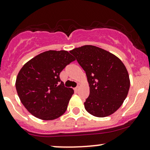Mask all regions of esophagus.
<instances>
[{
	"instance_id": "1",
	"label": "esophagus",
	"mask_w": 150,
	"mask_h": 150,
	"mask_svg": "<svg viewBox=\"0 0 150 150\" xmlns=\"http://www.w3.org/2000/svg\"><path fill=\"white\" fill-rule=\"evenodd\" d=\"M80 87H81V85H80L79 83H78V86H77V87L75 88V90H76V91H78V90H79Z\"/></svg>"
}]
</instances>
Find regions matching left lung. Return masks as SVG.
<instances>
[{
  "label": "left lung",
  "instance_id": "8db88e82",
  "mask_svg": "<svg viewBox=\"0 0 150 150\" xmlns=\"http://www.w3.org/2000/svg\"><path fill=\"white\" fill-rule=\"evenodd\" d=\"M69 52L86 72L90 94L84 102L88 112L104 117L114 113L128 95L130 80L120 59L102 48L86 45Z\"/></svg>",
  "mask_w": 150,
  "mask_h": 150
}]
</instances>
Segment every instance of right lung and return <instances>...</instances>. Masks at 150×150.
Returning a JSON list of instances; mask_svg holds the SVG:
<instances>
[{
	"mask_svg": "<svg viewBox=\"0 0 150 150\" xmlns=\"http://www.w3.org/2000/svg\"><path fill=\"white\" fill-rule=\"evenodd\" d=\"M75 60L67 51H48L22 67L16 78V89L22 103L33 115L51 120L65 112L74 91L64 86L59 75Z\"/></svg>",
	"mask_w": 150,
	"mask_h": 150,
	"instance_id": "obj_1",
	"label": "right lung"
}]
</instances>
